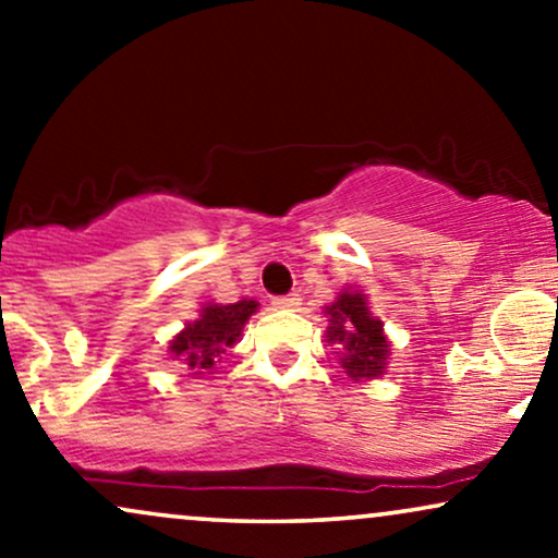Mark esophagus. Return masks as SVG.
<instances>
[{"label": "esophagus", "mask_w": 558, "mask_h": 558, "mask_svg": "<svg viewBox=\"0 0 558 558\" xmlns=\"http://www.w3.org/2000/svg\"><path fill=\"white\" fill-rule=\"evenodd\" d=\"M272 304L278 306V310H296L301 304V296L299 293H286V296H275Z\"/></svg>", "instance_id": "esophagus-1"}]
</instances>
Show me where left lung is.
Returning <instances> with one entry per match:
<instances>
[{
    "instance_id": "8db88e82",
    "label": "left lung",
    "mask_w": 558,
    "mask_h": 558,
    "mask_svg": "<svg viewBox=\"0 0 558 558\" xmlns=\"http://www.w3.org/2000/svg\"><path fill=\"white\" fill-rule=\"evenodd\" d=\"M328 341L343 349V369L351 380L383 375L388 360V341L383 323L369 315L362 293L343 291L336 304L328 306Z\"/></svg>"
}]
</instances>
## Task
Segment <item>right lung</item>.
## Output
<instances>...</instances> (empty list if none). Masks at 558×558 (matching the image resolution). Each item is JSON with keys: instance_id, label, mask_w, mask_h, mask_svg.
<instances>
[{"instance_id": "1", "label": "right lung", "mask_w": 558, "mask_h": 558, "mask_svg": "<svg viewBox=\"0 0 558 558\" xmlns=\"http://www.w3.org/2000/svg\"><path fill=\"white\" fill-rule=\"evenodd\" d=\"M257 301L243 299L239 304H209L202 317L191 323L175 341L170 343L172 356H181L194 375L215 369L220 356L239 341L246 319L257 312Z\"/></svg>"}]
</instances>
